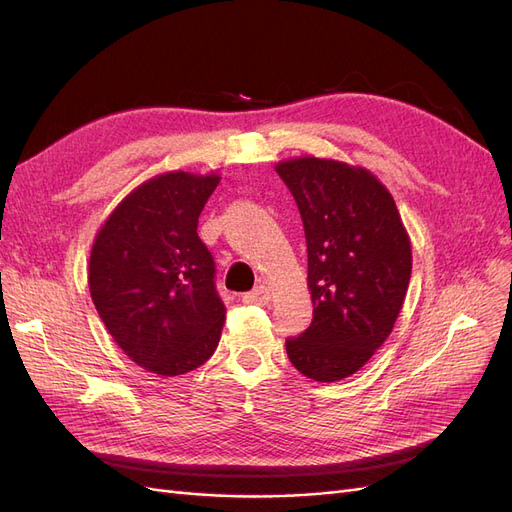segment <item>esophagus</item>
I'll list each match as a JSON object with an SVG mask.
<instances>
[{"instance_id": "1", "label": "esophagus", "mask_w": 512, "mask_h": 512, "mask_svg": "<svg viewBox=\"0 0 512 512\" xmlns=\"http://www.w3.org/2000/svg\"><path fill=\"white\" fill-rule=\"evenodd\" d=\"M269 299H271L269 290H267L265 286H258V288H254L252 292L245 294L243 303H247V305H267Z\"/></svg>"}]
</instances>
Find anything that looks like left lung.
<instances>
[{
  "label": "left lung",
  "instance_id": "1",
  "mask_svg": "<svg viewBox=\"0 0 512 512\" xmlns=\"http://www.w3.org/2000/svg\"><path fill=\"white\" fill-rule=\"evenodd\" d=\"M297 200L314 318L286 339L290 363L316 382L359 371L391 335L412 250L391 192L361 166L297 158L275 166Z\"/></svg>",
  "mask_w": 512,
  "mask_h": 512
}]
</instances>
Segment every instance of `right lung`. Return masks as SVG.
Masks as SVG:
<instances>
[{"label":"right lung","instance_id":"right-lung-1","mask_svg":"<svg viewBox=\"0 0 512 512\" xmlns=\"http://www.w3.org/2000/svg\"><path fill=\"white\" fill-rule=\"evenodd\" d=\"M218 175L177 170L138 185L91 247L89 292L117 346L160 376L203 365L218 348L226 307L198 215Z\"/></svg>","mask_w":512,"mask_h":512}]
</instances>
